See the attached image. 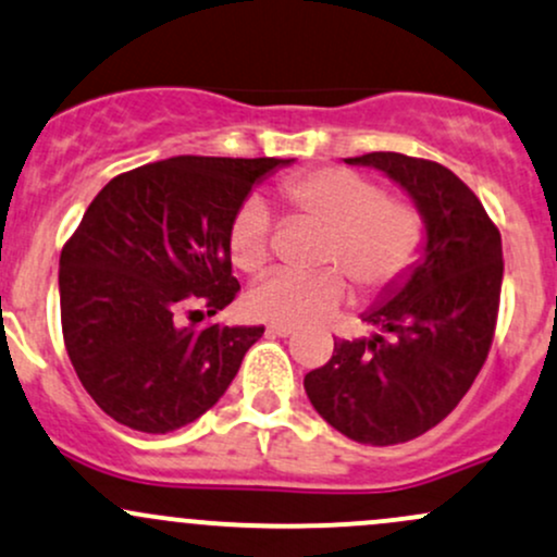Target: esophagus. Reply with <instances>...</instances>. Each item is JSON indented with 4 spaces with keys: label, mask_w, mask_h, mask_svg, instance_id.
Here are the masks:
<instances>
[{
    "label": "esophagus",
    "mask_w": 557,
    "mask_h": 557,
    "mask_svg": "<svg viewBox=\"0 0 557 557\" xmlns=\"http://www.w3.org/2000/svg\"><path fill=\"white\" fill-rule=\"evenodd\" d=\"M267 333L274 335V338H288V335L296 333V330L288 327V325H269Z\"/></svg>",
    "instance_id": "1"
}]
</instances>
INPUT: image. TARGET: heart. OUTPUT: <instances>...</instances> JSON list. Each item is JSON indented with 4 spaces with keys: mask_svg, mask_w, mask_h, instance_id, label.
<instances>
[{
    "mask_svg": "<svg viewBox=\"0 0 557 557\" xmlns=\"http://www.w3.org/2000/svg\"><path fill=\"white\" fill-rule=\"evenodd\" d=\"M293 213L327 224L314 272H274L248 293V309L272 325H307L335 311L348 296L346 277L364 298L386 296L407 280L425 246V219L412 200L386 195L370 176L344 166L293 174L280 185ZM272 216L248 200L227 227L230 261L261 274L272 259Z\"/></svg>",
    "mask_w": 557,
    "mask_h": 557,
    "instance_id": "1",
    "label": "heart"
}]
</instances>
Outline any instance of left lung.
<instances>
[{"instance_id":"8db88e82","label":"left lung","mask_w":557,"mask_h":557,"mask_svg":"<svg viewBox=\"0 0 557 557\" xmlns=\"http://www.w3.org/2000/svg\"><path fill=\"white\" fill-rule=\"evenodd\" d=\"M386 171L425 219L423 259L364 322L372 338L335 341L304 377L317 412L351 442L391 447L423 436L460 405L484 368L503 290V237L460 176L401 152L346 158Z\"/></svg>"}]
</instances>
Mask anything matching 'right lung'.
Returning a JSON list of instances; mask_svg holds the SVG:
<instances>
[{
  "mask_svg": "<svg viewBox=\"0 0 557 557\" xmlns=\"http://www.w3.org/2000/svg\"><path fill=\"white\" fill-rule=\"evenodd\" d=\"M288 163L176 156L113 176L89 203L60 253V322L78 381L115 423L176 431L230 388L264 327H182L180 314L232 304V216Z\"/></svg>",
  "mask_w": 557,
  "mask_h": 557,
  "instance_id": "obj_1",
  "label": "right lung"
}]
</instances>
